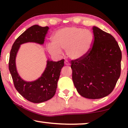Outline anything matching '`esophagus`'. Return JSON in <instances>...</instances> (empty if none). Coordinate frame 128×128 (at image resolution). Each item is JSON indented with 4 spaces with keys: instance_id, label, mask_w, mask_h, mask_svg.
Here are the masks:
<instances>
[{
    "instance_id": "obj_1",
    "label": "esophagus",
    "mask_w": 128,
    "mask_h": 128,
    "mask_svg": "<svg viewBox=\"0 0 128 128\" xmlns=\"http://www.w3.org/2000/svg\"><path fill=\"white\" fill-rule=\"evenodd\" d=\"M64 64H65V65L69 66V65H70V64L68 62L67 60H65V61H64Z\"/></svg>"
}]
</instances>
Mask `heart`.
Segmentation results:
<instances>
[{"instance_id":"b5f03b06","label":"heart","mask_w":128,"mask_h":128,"mask_svg":"<svg viewBox=\"0 0 128 128\" xmlns=\"http://www.w3.org/2000/svg\"><path fill=\"white\" fill-rule=\"evenodd\" d=\"M93 36L90 31L76 27H64L57 30L51 38L52 44L46 45L50 55L58 56L65 50L67 56L78 60L90 51L93 42Z\"/></svg>"}]
</instances>
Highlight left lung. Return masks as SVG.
<instances>
[{"label":"left lung","mask_w":128,"mask_h":128,"mask_svg":"<svg viewBox=\"0 0 128 128\" xmlns=\"http://www.w3.org/2000/svg\"><path fill=\"white\" fill-rule=\"evenodd\" d=\"M94 41L82 58L72 60V80L82 97L99 99L112 92L120 74L122 53L113 36L92 27Z\"/></svg>","instance_id":"1"}]
</instances>
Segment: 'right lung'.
<instances>
[{"label":"right lung","instance_id":"obj_1","mask_svg":"<svg viewBox=\"0 0 128 128\" xmlns=\"http://www.w3.org/2000/svg\"><path fill=\"white\" fill-rule=\"evenodd\" d=\"M49 29L48 27L38 25L31 26L17 38L10 50L8 69L14 85L19 93L28 101L34 103L45 102L55 95L64 59L54 62L48 59L46 66L40 78L32 82L24 80L17 72L16 58L20 45L27 42H35L42 45Z\"/></svg>","mask_w":128,"mask_h":128}]
</instances>
